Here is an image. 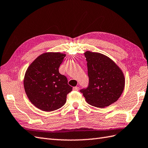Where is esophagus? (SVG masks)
<instances>
[{
	"label": "esophagus",
	"instance_id": "esophagus-1",
	"mask_svg": "<svg viewBox=\"0 0 148 148\" xmlns=\"http://www.w3.org/2000/svg\"><path fill=\"white\" fill-rule=\"evenodd\" d=\"M73 90L74 91H78L79 90V87L77 86H75L73 88Z\"/></svg>",
	"mask_w": 148,
	"mask_h": 148
}]
</instances>
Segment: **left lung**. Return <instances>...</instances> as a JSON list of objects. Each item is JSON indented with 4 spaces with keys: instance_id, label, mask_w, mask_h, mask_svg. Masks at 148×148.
<instances>
[{
    "instance_id": "1",
    "label": "left lung",
    "mask_w": 148,
    "mask_h": 148,
    "mask_svg": "<svg viewBox=\"0 0 148 148\" xmlns=\"http://www.w3.org/2000/svg\"><path fill=\"white\" fill-rule=\"evenodd\" d=\"M86 58L88 86L82 89L86 101L90 105L104 108L117 101L125 86L122 70L107 56L87 51Z\"/></svg>"
}]
</instances>
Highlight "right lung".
Segmentation results:
<instances>
[{
  "instance_id": "right-lung-1",
  "label": "right lung",
  "mask_w": 148,
  "mask_h": 148,
  "mask_svg": "<svg viewBox=\"0 0 148 148\" xmlns=\"http://www.w3.org/2000/svg\"><path fill=\"white\" fill-rule=\"evenodd\" d=\"M65 57L66 54L58 52L44 53L27 69L25 90L29 101L41 110L51 112L61 108L73 90L67 77L58 71Z\"/></svg>"
}]
</instances>
